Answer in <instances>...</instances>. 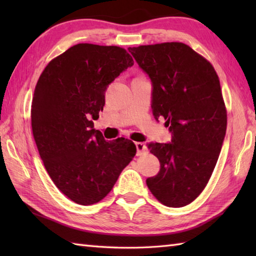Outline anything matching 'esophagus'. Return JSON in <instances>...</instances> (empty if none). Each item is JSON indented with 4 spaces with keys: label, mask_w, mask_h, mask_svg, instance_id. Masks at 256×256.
<instances>
[{
    "label": "esophagus",
    "mask_w": 256,
    "mask_h": 256,
    "mask_svg": "<svg viewBox=\"0 0 256 256\" xmlns=\"http://www.w3.org/2000/svg\"><path fill=\"white\" fill-rule=\"evenodd\" d=\"M135 146H136V155L140 156V155H144L148 153V146H146L145 143L142 142H136L135 143Z\"/></svg>",
    "instance_id": "34e87169"
}]
</instances>
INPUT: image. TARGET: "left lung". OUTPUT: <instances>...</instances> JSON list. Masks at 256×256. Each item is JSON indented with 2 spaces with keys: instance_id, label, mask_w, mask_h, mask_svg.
<instances>
[{
  "instance_id": "8db88e82",
  "label": "left lung",
  "mask_w": 256,
  "mask_h": 256,
  "mask_svg": "<svg viewBox=\"0 0 256 256\" xmlns=\"http://www.w3.org/2000/svg\"><path fill=\"white\" fill-rule=\"evenodd\" d=\"M153 84L152 108L164 118L172 143H150L160 162L146 179L154 197L180 208L206 188L219 158L226 131V108L214 66L184 42H162L128 48Z\"/></svg>"
}]
</instances>
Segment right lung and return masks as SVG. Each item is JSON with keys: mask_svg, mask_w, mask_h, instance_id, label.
Here are the masks:
<instances>
[{"mask_svg": "<svg viewBox=\"0 0 256 256\" xmlns=\"http://www.w3.org/2000/svg\"><path fill=\"white\" fill-rule=\"evenodd\" d=\"M133 64L124 48L77 44L50 60L37 81L30 118L38 153L56 187L76 204L99 202L136 154L131 140L106 142L92 122L106 86Z\"/></svg>", "mask_w": 256, "mask_h": 256, "instance_id": "1", "label": "right lung"}]
</instances>
